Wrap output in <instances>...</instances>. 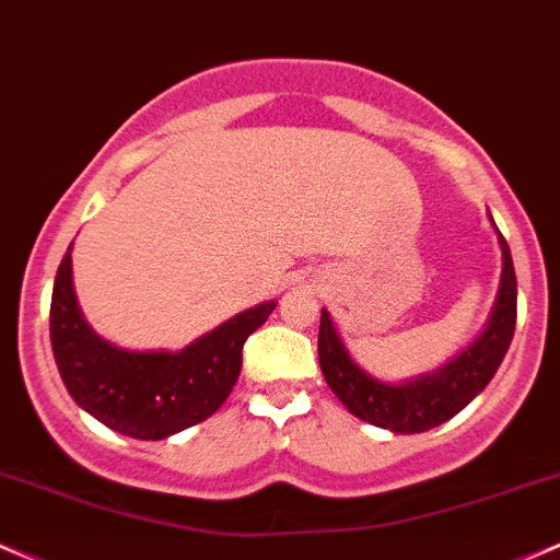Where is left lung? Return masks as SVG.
<instances>
[{
  "label": "left lung",
  "instance_id": "left-lung-1",
  "mask_svg": "<svg viewBox=\"0 0 560 560\" xmlns=\"http://www.w3.org/2000/svg\"><path fill=\"white\" fill-rule=\"evenodd\" d=\"M489 222L498 232L502 250L498 299H494L479 338L450 362H444L442 368L399 383L375 378L351 360L328 310H323L317 338L319 368H323L330 392L343 401L351 416L394 433H423L455 418L470 399L479 397L492 375L498 373L502 357L513 341V330H516L518 291L511 248L500 235L492 213H489Z\"/></svg>",
  "mask_w": 560,
  "mask_h": 560
}]
</instances>
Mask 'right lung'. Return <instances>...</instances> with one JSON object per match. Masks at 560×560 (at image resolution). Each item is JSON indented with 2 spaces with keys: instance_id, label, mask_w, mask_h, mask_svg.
<instances>
[{
  "instance_id": "obj_1",
  "label": "right lung",
  "mask_w": 560,
  "mask_h": 560,
  "mask_svg": "<svg viewBox=\"0 0 560 560\" xmlns=\"http://www.w3.org/2000/svg\"><path fill=\"white\" fill-rule=\"evenodd\" d=\"M71 250L73 243L55 275L49 338L73 401L108 429L144 442L211 418L241 375L243 343L267 323L278 301L235 314L179 351L124 349L94 332L79 310Z\"/></svg>"
}]
</instances>
